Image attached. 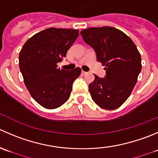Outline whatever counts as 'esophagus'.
I'll return each instance as SVG.
<instances>
[{"label": "esophagus", "instance_id": "esophagus-1", "mask_svg": "<svg viewBox=\"0 0 158 158\" xmlns=\"http://www.w3.org/2000/svg\"><path fill=\"white\" fill-rule=\"evenodd\" d=\"M82 73V76H85V75H86V74H87L86 72H85V71H82V73Z\"/></svg>", "mask_w": 158, "mask_h": 158}]
</instances>
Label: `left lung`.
I'll use <instances>...</instances> for the list:
<instances>
[{
    "label": "left lung",
    "mask_w": 158,
    "mask_h": 158,
    "mask_svg": "<svg viewBox=\"0 0 158 158\" xmlns=\"http://www.w3.org/2000/svg\"><path fill=\"white\" fill-rule=\"evenodd\" d=\"M80 34L95 51L96 60L106 66L105 77L94 75L89 85L92 99L102 109H117L137 83L142 67L140 54L131 38L115 27H90Z\"/></svg>",
    "instance_id": "left-lung-1"
}]
</instances>
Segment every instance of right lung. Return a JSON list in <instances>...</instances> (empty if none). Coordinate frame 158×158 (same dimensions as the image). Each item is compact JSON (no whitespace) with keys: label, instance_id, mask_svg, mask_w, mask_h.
Returning a JSON list of instances; mask_svg holds the SVG:
<instances>
[{"label":"right lung","instance_id":"1","mask_svg":"<svg viewBox=\"0 0 158 158\" xmlns=\"http://www.w3.org/2000/svg\"><path fill=\"white\" fill-rule=\"evenodd\" d=\"M78 36V30L51 27L29 38L20 52L24 84L32 98L45 108L56 109L65 103L80 75V68L68 71L57 65Z\"/></svg>","mask_w":158,"mask_h":158}]
</instances>
